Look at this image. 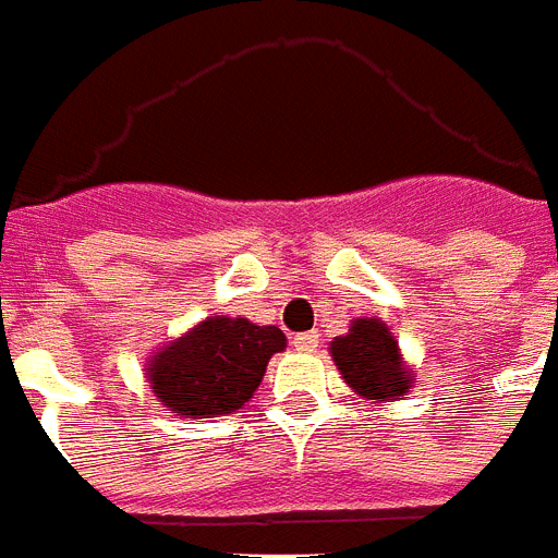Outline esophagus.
Here are the masks:
<instances>
[{
    "label": "esophagus",
    "instance_id": "obj_1",
    "mask_svg": "<svg viewBox=\"0 0 558 558\" xmlns=\"http://www.w3.org/2000/svg\"><path fill=\"white\" fill-rule=\"evenodd\" d=\"M294 350L298 352H312L315 347H318V335L315 332H301V335H294Z\"/></svg>",
    "mask_w": 558,
    "mask_h": 558
}]
</instances>
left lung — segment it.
<instances>
[{"instance_id":"8db88e82","label":"left lung","mask_w":558,"mask_h":558,"mask_svg":"<svg viewBox=\"0 0 558 558\" xmlns=\"http://www.w3.org/2000/svg\"><path fill=\"white\" fill-rule=\"evenodd\" d=\"M338 373L355 396L389 404L415 387V369L404 361L396 335L381 318H355L350 332L329 343Z\"/></svg>"}]
</instances>
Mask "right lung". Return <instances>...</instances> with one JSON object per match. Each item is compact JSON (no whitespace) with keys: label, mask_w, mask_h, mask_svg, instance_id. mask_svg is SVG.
Here are the masks:
<instances>
[{"label":"right lung","mask_w":558,"mask_h":558,"mask_svg":"<svg viewBox=\"0 0 558 558\" xmlns=\"http://www.w3.org/2000/svg\"><path fill=\"white\" fill-rule=\"evenodd\" d=\"M283 350L287 335L278 326L211 315L151 352L146 381L180 418H217L255 396L269 357Z\"/></svg>","instance_id":"obj_1"}]
</instances>
